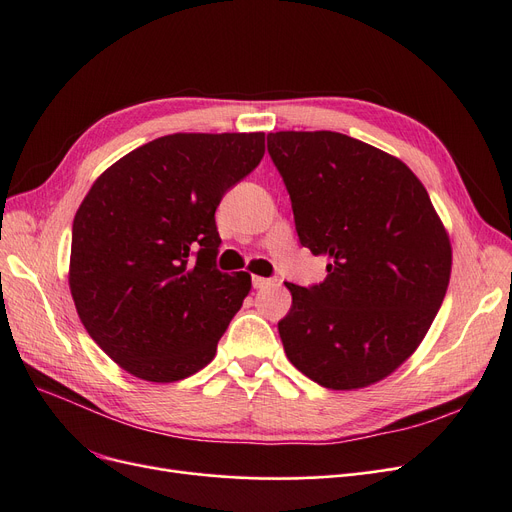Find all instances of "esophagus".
Returning <instances> with one entry per match:
<instances>
[{"label":"esophagus","instance_id":"esophagus-1","mask_svg":"<svg viewBox=\"0 0 512 512\" xmlns=\"http://www.w3.org/2000/svg\"><path fill=\"white\" fill-rule=\"evenodd\" d=\"M275 280H269V277H262V275H252V286L258 290V288H265L269 284H273Z\"/></svg>","mask_w":512,"mask_h":512}]
</instances>
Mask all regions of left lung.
Segmentation results:
<instances>
[{
  "instance_id": "1",
  "label": "left lung",
  "mask_w": 512,
  "mask_h": 512,
  "mask_svg": "<svg viewBox=\"0 0 512 512\" xmlns=\"http://www.w3.org/2000/svg\"><path fill=\"white\" fill-rule=\"evenodd\" d=\"M271 160L299 241L329 260L324 282L286 284L277 322L288 361L324 389L391 376L423 342L451 280V239L399 158L339 132H275Z\"/></svg>"
}]
</instances>
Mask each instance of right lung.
Returning a JSON list of instances; mask_svg holds the SVG:
<instances>
[{"label": "right lung", "instance_id": "right-lung-1", "mask_svg": "<svg viewBox=\"0 0 512 512\" xmlns=\"http://www.w3.org/2000/svg\"><path fill=\"white\" fill-rule=\"evenodd\" d=\"M265 156V132L160 136L108 166L72 224L70 292L91 339L147 382L209 365L250 273L215 269V209Z\"/></svg>", "mask_w": 512, "mask_h": 512}]
</instances>
